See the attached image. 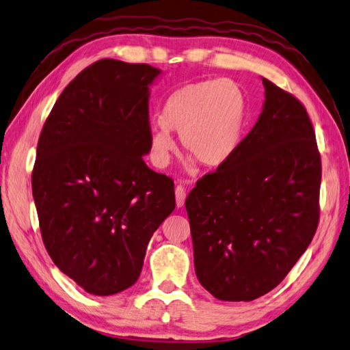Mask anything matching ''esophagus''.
<instances>
[{
    "instance_id": "obj_1",
    "label": "esophagus",
    "mask_w": 350,
    "mask_h": 350,
    "mask_svg": "<svg viewBox=\"0 0 350 350\" xmlns=\"http://www.w3.org/2000/svg\"><path fill=\"white\" fill-rule=\"evenodd\" d=\"M174 192H176V204L177 207H182L185 204V198H187V189H185L183 185H177Z\"/></svg>"
}]
</instances>
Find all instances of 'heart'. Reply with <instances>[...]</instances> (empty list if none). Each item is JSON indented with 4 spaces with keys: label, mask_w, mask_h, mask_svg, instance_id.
Returning <instances> with one entry per match:
<instances>
[{
    "label": "heart",
    "mask_w": 350,
    "mask_h": 350,
    "mask_svg": "<svg viewBox=\"0 0 350 350\" xmlns=\"http://www.w3.org/2000/svg\"><path fill=\"white\" fill-rule=\"evenodd\" d=\"M247 99L232 79L209 78L185 84L170 94L161 122L150 135L152 158L165 165L174 143L170 131L180 132V146L200 165L219 167L239 146Z\"/></svg>",
    "instance_id": "b5f03b06"
}]
</instances>
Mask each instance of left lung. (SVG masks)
I'll use <instances>...</instances> for the list:
<instances>
[{
    "label": "left lung",
    "mask_w": 350,
    "mask_h": 350,
    "mask_svg": "<svg viewBox=\"0 0 350 350\" xmlns=\"http://www.w3.org/2000/svg\"><path fill=\"white\" fill-rule=\"evenodd\" d=\"M254 128L185 202L198 281L221 301H254L286 278L321 218L322 159L306 107L263 78Z\"/></svg>",
    "instance_id": "8db88e82"
}]
</instances>
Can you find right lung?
<instances>
[{
	"label": "right lung",
	"mask_w": 350,
	"mask_h": 350,
	"mask_svg": "<svg viewBox=\"0 0 350 350\" xmlns=\"http://www.w3.org/2000/svg\"><path fill=\"white\" fill-rule=\"evenodd\" d=\"M161 70L103 58L64 88L31 174L43 245L88 293L135 284L148 241L174 211V182L146 165L148 84Z\"/></svg>",
	"instance_id": "right-lung-1"
}]
</instances>
